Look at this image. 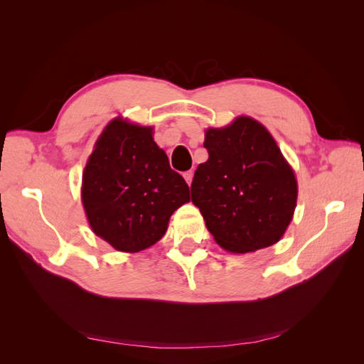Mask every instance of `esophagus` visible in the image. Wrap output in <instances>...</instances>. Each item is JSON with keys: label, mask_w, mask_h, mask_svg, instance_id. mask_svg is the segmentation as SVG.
Instances as JSON below:
<instances>
[{"label": "esophagus", "mask_w": 364, "mask_h": 364, "mask_svg": "<svg viewBox=\"0 0 364 364\" xmlns=\"http://www.w3.org/2000/svg\"><path fill=\"white\" fill-rule=\"evenodd\" d=\"M183 179L186 181V183L191 185V181H193V171H185V173H183Z\"/></svg>", "instance_id": "obj_1"}]
</instances>
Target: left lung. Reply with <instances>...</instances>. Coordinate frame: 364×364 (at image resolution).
<instances>
[{"instance_id": "8db88e82", "label": "left lung", "mask_w": 364, "mask_h": 364, "mask_svg": "<svg viewBox=\"0 0 364 364\" xmlns=\"http://www.w3.org/2000/svg\"><path fill=\"white\" fill-rule=\"evenodd\" d=\"M191 183V202L200 209L217 245L247 253L278 243L289 228L297 182L269 130L250 117L222 129H208Z\"/></svg>"}]
</instances>
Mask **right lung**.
<instances>
[{
	"label": "right lung",
	"mask_w": 364,
	"mask_h": 364,
	"mask_svg": "<svg viewBox=\"0 0 364 364\" xmlns=\"http://www.w3.org/2000/svg\"><path fill=\"white\" fill-rule=\"evenodd\" d=\"M82 202L94 234L119 252H139L159 241L190 188L153 141V129L115 118L83 171Z\"/></svg>",
	"instance_id": "right-lung-1"
}]
</instances>
